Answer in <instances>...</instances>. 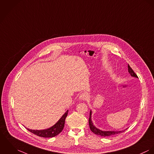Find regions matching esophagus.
<instances>
[{
  "label": "esophagus",
  "instance_id": "esophagus-1",
  "mask_svg": "<svg viewBox=\"0 0 154 154\" xmlns=\"http://www.w3.org/2000/svg\"><path fill=\"white\" fill-rule=\"evenodd\" d=\"M87 98H88V95L85 93H83L82 94H80V96L79 97L80 100L82 101H85L87 99Z\"/></svg>",
  "mask_w": 154,
  "mask_h": 154
}]
</instances>
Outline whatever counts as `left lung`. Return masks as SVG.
Returning a JSON list of instances; mask_svg holds the SVG:
<instances>
[{"mask_svg": "<svg viewBox=\"0 0 154 154\" xmlns=\"http://www.w3.org/2000/svg\"><path fill=\"white\" fill-rule=\"evenodd\" d=\"M128 72L129 73L131 74V75L133 77H135V78H138L137 76V74L135 73V72L134 71V70L131 69V67L129 66V65L128 64ZM91 115H92V111L90 110V118L88 120V123H89V126L90 128V130L96 135L101 136V137H109V136H112V135H114L116 134H118L120 133L123 132L126 129L124 130H122V131H102L100 130L98 128H97L93 124L92 120H91Z\"/></svg>", "mask_w": 154, "mask_h": 154, "instance_id": "obj_1", "label": "left lung"}]
</instances>
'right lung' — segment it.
I'll use <instances>...</instances> for the list:
<instances>
[{"mask_svg":"<svg viewBox=\"0 0 154 154\" xmlns=\"http://www.w3.org/2000/svg\"><path fill=\"white\" fill-rule=\"evenodd\" d=\"M69 110H67L65 113L61 116V118L58 120V122L54 124L52 126L44 130H32L29 128H26L29 132H32L35 135L43 137H52L58 135L63 131L64 124L65 120L67 116Z\"/></svg>","mask_w":154,"mask_h":154,"instance_id":"1","label":"right lung"}]
</instances>
